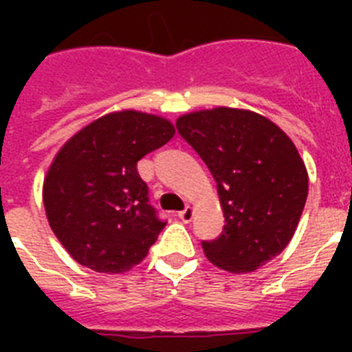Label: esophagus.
Returning <instances> with one entry per match:
<instances>
[{
  "instance_id": "34e87169",
  "label": "esophagus",
  "mask_w": 352,
  "mask_h": 352,
  "mask_svg": "<svg viewBox=\"0 0 352 352\" xmlns=\"http://www.w3.org/2000/svg\"><path fill=\"white\" fill-rule=\"evenodd\" d=\"M179 217H181L184 223H190L193 219L192 208L188 206V203H182V206H179Z\"/></svg>"
}]
</instances>
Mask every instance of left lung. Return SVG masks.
<instances>
[{
	"instance_id": "1",
	"label": "left lung",
	"mask_w": 352,
	"mask_h": 352,
	"mask_svg": "<svg viewBox=\"0 0 352 352\" xmlns=\"http://www.w3.org/2000/svg\"><path fill=\"white\" fill-rule=\"evenodd\" d=\"M175 126L142 111H117L74 133L43 179L51 230L82 267L124 274L142 263L166 223L151 208L137 162L170 142Z\"/></svg>"
}]
</instances>
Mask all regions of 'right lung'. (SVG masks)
Returning a JSON list of instances; mask_svg holds the SVG:
<instances>
[{
	"label": "right lung",
	"instance_id": "right-lung-1",
	"mask_svg": "<svg viewBox=\"0 0 352 352\" xmlns=\"http://www.w3.org/2000/svg\"><path fill=\"white\" fill-rule=\"evenodd\" d=\"M181 137L214 177L223 232L204 241L208 261L248 274L279 256L292 239L309 193V175L289 137H276L230 107L177 118Z\"/></svg>",
	"mask_w": 352,
	"mask_h": 352
}]
</instances>
